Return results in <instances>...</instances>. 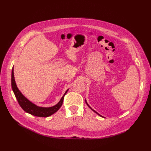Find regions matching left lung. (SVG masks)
Listing matches in <instances>:
<instances>
[{
    "instance_id": "obj_1",
    "label": "left lung",
    "mask_w": 151,
    "mask_h": 151,
    "mask_svg": "<svg viewBox=\"0 0 151 151\" xmlns=\"http://www.w3.org/2000/svg\"><path fill=\"white\" fill-rule=\"evenodd\" d=\"M85 101H86V104H87V105H88V106H89V108H91V109H92V110H93V109H92V108H91V107H90V106H89V105H88V103H87V102H86V100H85ZM93 111H94V112H95V113H97V114H99V116H101V115H100V114H99V113H97V112H96V111H94V110H93ZM101 117H103V116H101Z\"/></svg>"
}]
</instances>
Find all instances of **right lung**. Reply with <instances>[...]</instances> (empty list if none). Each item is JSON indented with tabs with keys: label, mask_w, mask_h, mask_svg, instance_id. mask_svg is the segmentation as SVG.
Segmentation results:
<instances>
[{
	"label": "right lung",
	"mask_w": 151,
	"mask_h": 151,
	"mask_svg": "<svg viewBox=\"0 0 151 151\" xmlns=\"http://www.w3.org/2000/svg\"><path fill=\"white\" fill-rule=\"evenodd\" d=\"M12 88L14 93V96L18 100L19 105L22 108V109L24 111L32 115H34L35 116L43 117H48L53 114L56 111H58L59 109V108L61 107L63 104L64 96H65V94L68 91V89L65 92L64 95H63V97H62V99H60V100L57 105H55L51 107H49V108L38 106L35 104H32V103L30 101L27 99H26L18 89L14 80L13 68H12Z\"/></svg>",
	"instance_id": "1"
}]
</instances>
